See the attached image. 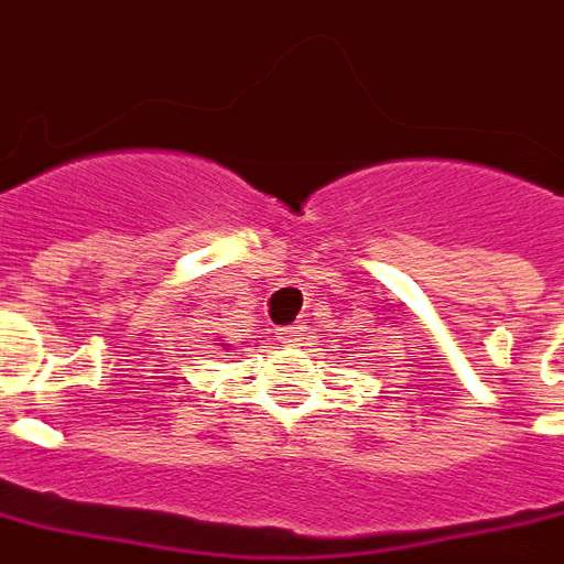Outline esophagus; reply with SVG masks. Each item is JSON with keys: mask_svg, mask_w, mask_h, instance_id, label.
I'll return each mask as SVG.
<instances>
[{"mask_svg": "<svg viewBox=\"0 0 564 564\" xmlns=\"http://www.w3.org/2000/svg\"><path fill=\"white\" fill-rule=\"evenodd\" d=\"M301 333H304V324H292V327H283L281 333H278V338H281L283 345H290V341H301Z\"/></svg>", "mask_w": 564, "mask_h": 564, "instance_id": "34e87169", "label": "esophagus"}]
</instances>
